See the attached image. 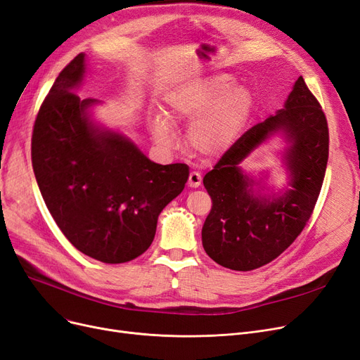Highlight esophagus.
I'll list each match as a JSON object with an SVG mask.
<instances>
[{
    "instance_id": "esophagus-1",
    "label": "esophagus",
    "mask_w": 360,
    "mask_h": 360,
    "mask_svg": "<svg viewBox=\"0 0 360 360\" xmlns=\"http://www.w3.org/2000/svg\"><path fill=\"white\" fill-rule=\"evenodd\" d=\"M200 184H202V175L198 172L193 170L188 176V185L191 188H197V187H200Z\"/></svg>"
}]
</instances>
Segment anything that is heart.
I'll return each instance as SVG.
<instances>
[{"mask_svg":"<svg viewBox=\"0 0 360 360\" xmlns=\"http://www.w3.org/2000/svg\"><path fill=\"white\" fill-rule=\"evenodd\" d=\"M255 111V96L246 86H234L229 74H210L187 79L166 95L164 115L150 120L153 139L170 148L175 131L169 121L190 123L188 142L206 157L229 151L240 138Z\"/></svg>","mask_w":360,"mask_h":360,"instance_id":"heart-1","label":"heart"}]
</instances>
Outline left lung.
<instances>
[{
	"mask_svg": "<svg viewBox=\"0 0 360 360\" xmlns=\"http://www.w3.org/2000/svg\"><path fill=\"white\" fill-rule=\"evenodd\" d=\"M287 142L285 188L261 195L242 161L271 136ZM329 154V131L321 103L300 77L282 110L249 129L207 172L203 184L212 209L202 229L206 254L225 269L250 271L288 249L309 222L321 193Z\"/></svg>",
	"mask_w": 360,
	"mask_h": 360,
	"instance_id": "obj_1",
	"label": "left lung"
}]
</instances>
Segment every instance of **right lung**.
I'll return each instance as SVG.
<instances>
[{
    "mask_svg": "<svg viewBox=\"0 0 360 360\" xmlns=\"http://www.w3.org/2000/svg\"><path fill=\"white\" fill-rule=\"evenodd\" d=\"M86 55L65 66L38 111L32 167L46 206L63 236L106 264L135 259L154 240L157 219L190 175L184 163L158 165L126 135L98 124V99L75 90Z\"/></svg>",
    "mask_w": 360,
    "mask_h": 360,
    "instance_id": "right-lung-1",
    "label": "right lung"
}]
</instances>
